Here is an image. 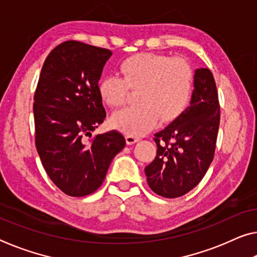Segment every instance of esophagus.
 <instances>
[{
  "label": "esophagus",
  "instance_id": "34e87169",
  "mask_svg": "<svg viewBox=\"0 0 257 257\" xmlns=\"http://www.w3.org/2000/svg\"><path fill=\"white\" fill-rule=\"evenodd\" d=\"M125 139H126V144H127V145H133V144H136V142L140 140L139 138L136 137V136H126Z\"/></svg>",
  "mask_w": 257,
  "mask_h": 257
}]
</instances>
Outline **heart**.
Instances as JSON below:
<instances>
[{
  "instance_id": "obj_1",
  "label": "heart",
  "mask_w": 257,
  "mask_h": 257,
  "mask_svg": "<svg viewBox=\"0 0 257 257\" xmlns=\"http://www.w3.org/2000/svg\"><path fill=\"white\" fill-rule=\"evenodd\" d=\"M128 89H138V104L113 113L111 123L128 136H140L160 119L169 123L183 115L192 100L194 71L185 58L138 54L121 63L120 77L109 74L97 86L101 100L111 108L125 103Z\"/></svg>"
}]
</instances>
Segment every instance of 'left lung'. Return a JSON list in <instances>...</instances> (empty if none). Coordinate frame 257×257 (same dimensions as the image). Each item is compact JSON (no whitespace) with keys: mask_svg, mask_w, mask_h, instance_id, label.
I'll return each instance as SVG.
<instances>
[{"mask_svg":"<svg viewBox=\"0 0 257 257\" xmlns=\"http://www.w3.org/2000/svg\"><path fill=\"white\" fill-rule=\"evenodd\" d=\"M191 105L155 133V160L145 169L148 186L157 195L175 199L200 183L214 160L220 112L211 71L197 69Z\"/></svg>","mask_w":257,"mask_h":257,"instance_id":"1","label":"left lung"}]
</instances>
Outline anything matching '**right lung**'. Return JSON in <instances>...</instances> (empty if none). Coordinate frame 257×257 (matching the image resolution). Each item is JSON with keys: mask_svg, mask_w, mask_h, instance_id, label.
<instances>
[{"mask_svg": "<svg viewBox=\"0 0 257 257\" xmlns=\"http://www.w3.org/2000/svg\"><path fill=\"white\" fill-rule=\"evenodd\" d=\"M111 50L69 40L43 63L34 94L35 147L51 181L66 195L92 194L125 147L112 130L92 137L106 116L98 80Z\"/></svg>", "mask_w": 257, "mask_h": 257, "instance_id": "1", "label": "right lung"}]
</instances>
